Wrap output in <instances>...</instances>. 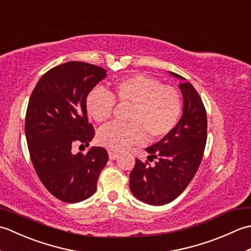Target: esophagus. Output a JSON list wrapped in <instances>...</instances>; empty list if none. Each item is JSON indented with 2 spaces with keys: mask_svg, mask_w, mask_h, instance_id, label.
Listing matches in <instances>:
<instances>
[{
  "mask_svg": "<svg viewBox=\"0 0 251 251\" xmlns=\"http://www.w3.org/2000/svg\"><path fill=\"white\" fill-rule=\"evenodd\" d=\"M119 156V154H117L116 152L112 151V150H109V158L112 159V161H114V159Z\"/></svg>",
  "mask_w": 251,
  "mask_h": 251,
  "instance_id": "esophagus-1",
  "label": "esophagus"
}]
</instances>
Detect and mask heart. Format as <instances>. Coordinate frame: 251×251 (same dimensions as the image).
Returning a JSON list of instances; mask_svg holds the SVG:
<instances>
[{
    "label": "heart",
    "instance_id": "obj_1",
    "mask_svg": "<svg viewBox=\"0 0 251 251\" xmlns=\"http://www.w3.org/2000/svg\"><path fill=\"white\" fill-rule=\"evenodd\" d=\"M114 97L120 103L131 104L128 122L111 123L98 132V141L111 150L123 151L149 139L159 140L178 124L182 100L177 89L145 74H135L114 84ZM110 93L95 88L86 97V110L92 119L103 123L112 116L115 99Z\"/></svg>",
    "mask_w": 251,
    "mask_h": 251
}]
</instances>
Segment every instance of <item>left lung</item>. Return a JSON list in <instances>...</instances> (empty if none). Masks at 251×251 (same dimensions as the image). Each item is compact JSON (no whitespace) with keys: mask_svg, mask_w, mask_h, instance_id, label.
I'll return each mask as SVG.
<instances>
[{"mask_svg":"<svg viewBox=\"0 0 251 251\" xmlns=\"http://www.w3.org/2000/svg\"><path fill=\"white\" fill-rule=\"evenodd\" d=\"M179 87L183 97V113L175 128L146 151L154 166L136 158L129 175V189L135 197L147 204H168L182 193L199 169L207 140V114L204 103L193 85L184 77Z\"/></svg>","mask_w":251,"mask_h":251,"instance_id":"1","label":"left lung"}]
</instances>
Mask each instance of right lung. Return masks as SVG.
Segmentation results:
<instances>
[{
    "instance_id": "right-lung-1",
    "label": "right lung",
    "mask_w": 251,
    "mask_h": 251,
    "mask_svg": "<svg viewBox=\"0 0 251 251\" xmlns=\"http://www.w3.org/2000/svg\"><path fill=\"white\" fill-rule=\"evenodd\" d=\"M105 76L103 68L69 61L43 74L31 94L25 125L31 161L45 188L65 202L92 196L109 159L101 147L72 153L74 145L87 147L95 136L86 97Z\"/></svg>"
}]
</instances>
